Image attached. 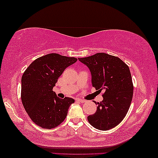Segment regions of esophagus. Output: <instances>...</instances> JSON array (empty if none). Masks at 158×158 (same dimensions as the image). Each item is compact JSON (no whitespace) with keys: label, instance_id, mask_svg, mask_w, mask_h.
Returning a JSON list of instances; mask_svg holds the SVG:
<instances>
[{"label":"esophagus","instance_id":"1","mask_svg":"<svg viewBox=\"0 0 158 158\" xmlns=\"http://www.w3.org/2000/svg\"><path fill=\"white\" fill-rule=\"evenodd\" d=\"M76 101H77V102H80V103L85 102V100H83V99H80V98H77L76 99Z\"/></svg>","mask_w":158,"mask_h":158}]
</instances>
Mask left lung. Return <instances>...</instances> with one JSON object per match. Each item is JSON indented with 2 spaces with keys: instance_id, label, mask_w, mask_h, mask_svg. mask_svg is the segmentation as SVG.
<instances>
[{
  "instance_id": "obj_1",
  "label": "left lung",
  "mask_w": 158,
  "mask_h": 158,
  "mask_svg": "<svg viewBox=\"0 0 158 158\" xmlns=\"http://www.w3.org/2000/svg\"><path fill=\"white\" fill-rule=\"evenodd\" d=\"M89 68L93 87L104 90L103 100L96 113L88 116L90 125L99 130H109L119 124L131 105L134 86L130 70L120 58L106 53L78 58Z\"/></svg>"
}]
</instances>
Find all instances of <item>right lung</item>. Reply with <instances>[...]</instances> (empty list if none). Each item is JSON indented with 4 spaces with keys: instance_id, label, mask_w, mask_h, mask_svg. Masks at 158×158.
<instances>
[{
    "instance_id": "obj_1",
    "label": "right lung",
    "mask_w": 158,
    "mask_h": 158,
    "mask_svg": "<svg viewBox=\"0 0 158 158\" xmlns=\"http://www.w3.org/2000/svg\"><path fill=\"white\" fill-rule=\"evenodd\" d=\"M77 60L51 53L32 62L21 77V98L31 119L44 129L57 127L65 119L74 99L60 98L53 91L57 80L68 66Z\"/></svg>"
}]
</instances>
